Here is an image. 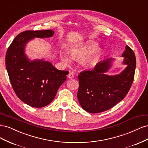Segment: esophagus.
<instances>
[{
    "instance_id": "34e87169",
    "label": "esophagus",
    "mask_w": 148,
    "mask_h": 148,
    "mask_svg": "<svg viewBox=\"0 0 148 148\" xmlns=\"http://www.w3.org/2000/svg\"><path fill=\"white\" fill-rule=\"evenodd\" d=\"M67 77L69 78H73L74 77V74L73 73H70L68 75H67Z\"/></svg>"
}]
</instances>
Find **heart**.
Masks as SVG:
<instances>
[{
  "mask_svg": "<svg viewBox=\"0 0 148 148\" xmlns=\"http://www.w3.org/2000/svg\"><path fill=\"white\" fill-rule=\"evenodd\" d=\"M97 46L95 44H83L71 49L70 56L73 59L78 60H83L85 58L83 61L84 64L92 65L96 63L102 56L101 50H97ZM61 60L65 65H69L71 62V57L67 53H62Z\"/></svg>",
  "mask_w": 148,
  "mask_h": 148,
  "instance_id": "obj_1",
  "label": "heart"
}]
</instances>
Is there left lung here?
<instances>
[{
    "mask_svg": "<svg viewBox=\"0 0 148 148\" xmlns=\"http://www.w3.org/2000/svg\"><path fill=\"white\" fill-rule=\"evenodd\" d=\"M122 57L123 63L127 66L119 75L106 74L113 58L99 62L95 69L79 73L77 97L84 110L89 113L102 112L112 108L127 96L133 82L136 62L135 53L128 46Z\"/></svg>",
    "mask_w": 148,
    "mask_h": 148,
    "instance_id": "left-lung-1",
    "label": "left lung"
}]
</instances>
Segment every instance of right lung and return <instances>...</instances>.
I'll list each match as a JSON object with an SVG mask.
<instances>
[{"mask_svg":"<svg viewBox=\"0 0 148 148\" xmlns=\"http://www.w3.org/2000/svg\"><path fill=\"white\" fill-rule=\"evenodd\" d=\"M53 34L51 29L23 31L7 51L5 66L12 88L17 97L31 107L40 108L50 104L69 73L42 59L30 61L25 55V47L30 40L50 38Z\"/></svg>","mask_w":148,"mask_h":148,"instance_id":"1","label":"right lung"}]
</instances>
